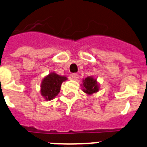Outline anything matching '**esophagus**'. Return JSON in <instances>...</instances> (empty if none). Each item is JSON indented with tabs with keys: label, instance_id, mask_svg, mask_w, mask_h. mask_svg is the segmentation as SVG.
Returning <instances> with one entry per match:
<instances>
[{
	"label": "esophagus",
	"instance_id": "esophagus-1",
	"mask_svg": "<svg viewBox=\"0 0 147 147\" xmlns=\"http://www.w3.org/2000/svg\"><path fill=\"white\" fill-rule=\"evenodd\" d=\"M71 78H72V80H76L79 78V76L77 74H72L71 75Z\"/></svg>",
	"mask_w": 147,
	"mask_h": 147
}]
</instances>
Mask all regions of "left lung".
Instances as JSON below:
<instances>
[{
	"label": "left lung",
	"instance_id": "1",
	"mask_svg": "<svg viewBox=\"0 0 147 147\" xmlns=\"http://www.w3.org/2000/svg\"><path fill=\"white\" fill-rule=\"evenodd\" d=\"M81 86L82 91L86 93L88 96H91L98 92L100 90V85L96 79L94 78V76H87L86 79H83Z\"/></svg>",
	"mask_w": 147,
	"mask_h": 147
}]
</instances>
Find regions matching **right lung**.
Listing matches in <instances>:
<instances>
[{"instance_id": "right-lung-1", "label": "right lung", "mask_w": 147, "mask_h": 147, "mask_svg": "<svg viewBox=\"0 0 147 147\" xmlns=\"http://www.w3.org/2000/svg\"><path fill=\"white\" fill-rule=\"evenodd\" d=\"M67 80V76H61L53 71L45 76L41 83V95L45 100H52L59 94L62 82Z\"/></svg>"}]
</instances>
